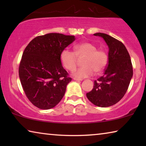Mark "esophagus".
<instances>
[{
	"instance_id": "1",
	"label": "esophagus",
	"mask_w": 146,
	"mask_h": 146,
	"mask_svg": "<svg viewBox=\"0 0 146 146\" xmlns=\"http://www.w3.org/2000/svg\"><path fill=\"white\" fill-rule=\"evenodd\" d=\"M73 80H75L76 81H82V79L77 78H73Z\"/></svg>"
}]
</instances>
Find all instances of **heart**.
<instances>
[{"label":"heart","mask_w":146,"mask_h":146,"mask_svg":"<svg viewBox=\"0 0 146 146\" xmlns=\"http://www.w3.org/2000/svg\"><path fill=\"white\" fill-rule=\"evenodd\" d=\"M82 66L73 71V75L78 78H86L94 73H100L105 70L108 62L107 53L103 49L90 42H82L74 46L73 52L64 49L60 53L62 64L66 70L72 71L77 64L78 58H82Z\"/></svg>","instance_id":"1"}]
</instances>
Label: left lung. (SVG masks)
Instances as JSON below:
<instances>
[{"label":"left lung","instance_id":"1","mask_svg":"<svg viewBox=\"0 0 146 146\" xmlns=\"http://www.w3.org/2000/svg\"><path fill=\"white\" fill-rule=\"evenodd\" d=\"M94 35L102 37L108 44V62L104 75L94 81L93 90L86 96L94 105L106 108L119 102L126 93L133 76V66L122 42L105 33Z\"/></svg>","mask_w":146,"mask_h":146}]
</instances>
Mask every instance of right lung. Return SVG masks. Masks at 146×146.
Listing matches in <instances>:
<instances>
[{
	"label": "right lung",
	"instance_id": "obj_1",
	"mask_svg": "<svg viewBox=\"0 0 146 146\" xmlns=\"http://www.w3.org/2000/svg\"><path fill=\"white\" fill-rule=\"evenodd\" d=\"M75 40L73 35L48 33L34 38L24 49L19 68L25 95L35 106L49 110L58 104L71 81L60 53Z\"/></svg>",
	"mask_w": 146,
	"mask_h": 146
}]
</instances>
